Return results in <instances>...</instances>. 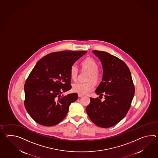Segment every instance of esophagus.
Instances as JSON below:
<instances>
[{"label":"esophagus","mask_w":158,"mask_h":158,"mask_svg":"<svg viewBox=\"0 0 158 158\" xmlns=\"http://www.w3.org/2000/svg\"><path fill=\"white\" fill-rule=\"evenodd\" d=\"M82 96H83V95L81 94H78V97L79 98H81V97H82Z\"/></svg>","instance_id":"esophagus-1"}]
</instances>
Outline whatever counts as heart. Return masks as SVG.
Here are the masks:
<instances>
[{
    "mask_svg": "<svg viewBox=\"0 0 158 158\" xmlns=\"http://www.w3.org/2000/svg\"><path fill=\"white\" fill-rule=\"evenodd\" d=\"M81 66L83 70L89 73L88 80L92 81H98V65L95 60L91 58H88L83 60ZM78 74V68L76 64H73L71 66L70 75L73 80H75ZM94 89V85L90 82H77L73 85L72 89L75 92L82 95L87 94Z\"/></svg>",
    "mask_w": 158,
    "mask_h": 158,
    "instance_id": "heart-1",
    "label": "heart"
}]
</instances>
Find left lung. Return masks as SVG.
Here are the masks:
<instances>
[{
    "label": "left lung",
    "mask_w": 158,
    "mask_h": 158,
    "mask_svg": "<svg viewBox=\"0 0 158 158\" xmlns=\"http://www.w3.org/2000/svg\"><path fill=\"white\" fill-rule=\"evenodd\" d=\"M100 60L103 75L95 92L98 98H90L86 112L97 126L107 128L114 126L125 117L130 109L135 88L129 67L123 60L109 53L93 50ZM101 98V99H102Z\"/></svg>",
    "instance_id": "obj_1"
}]
</instances>
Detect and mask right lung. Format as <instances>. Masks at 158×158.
I'll return each mask as SVG.
<instances>
[{"mask_svg": "<svg viewBox=\"0 0 158 158\" xmlns=\"http://www.w3.org/2000/svg\"><path fill=\"white\" fill-rule=\"evenodd\" d=\"M86 51L50 53L36 63L24 85L25 109L35 122L45 126L56 125L66 116L77 93L62 92L71 88V66Z\"/></svg>", "mask_w": 158, "mask_h": 158, "instance_id": "right-lung-1", "label": "right lung"}]
</instances>
